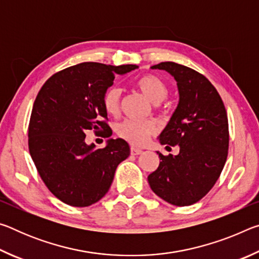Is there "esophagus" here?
Returning <instances> with one entry per match:
<instances>
[{"instance_id": "obj_1", "label": "esophagus", "mask_w": 259, "mask_h": 259, "mask_svg": "<svg viewBox=\"0 0 259 259\" xmlns=\"http://www.w3.org/2000/svg\"><path fill=\"white\" fill-rule=\"evenodd\" d=\"M143 151L142 150H140V148H137V147H131L130 148V153H131V154H133V155H138V154H140V153H142Z\"/></svg>"}]
</instances>
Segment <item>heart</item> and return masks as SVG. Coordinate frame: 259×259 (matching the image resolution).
I'll use <instances>...</instances> for the list:
<instances>
[{"instance_id": "heart-1", "label": "heart", "mask_w": 259, "mask_h": 259, "mask_svg": "<svg viewBox=\"0 0 259 259\" xmlns=\"http://www.w3.org/2000/svg\"><path fill=\"white\" fill-rule=\"evenodd\" d=\"M134 87L142 93L153 104H160L168 98L169 88L161 77L154 74H145L136 78ZM121 91L116 87H109L105 90L102 103L105 112L109 115L116 116L120 112ZM154 133V125L151 122L136 120H125L117 128V135L126 140L131 145L140 146L145 144Z\"/></svg>"}]
</instances>
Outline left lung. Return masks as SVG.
I'll return each mask as SVG.
<instances>
[{
  "instance_id": "8db88e82",
  "label": "left lung",
  "mask_w": 259,
  "mask_h": 259,
  "mask_svg": "<svg viewBox=\"0 0 259 259\" xmlns=\"http://www.w3.org/2000/svg\"><path fill=\"white\" fill-rule=\"evenodd\" d=\"M152 68L164 69L177 81L179 103L160 143L179 145V154L157 152L161 161L148 184L166 202L185 207L202 199L221 176L229 153L227 113L216 88L201 73L174 61Z\"/></svg>"
}]
</instances>
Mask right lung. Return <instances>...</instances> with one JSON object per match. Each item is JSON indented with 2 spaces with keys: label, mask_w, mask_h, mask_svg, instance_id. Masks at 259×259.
I'll return each mask as SVG.
<instances>
[{
  "label": "right lung",
  "mask_w": 259,
  "mask_h": 259,
  "mask_svg": "<svg viewBox=\"0 0 259 259\" xmlns=\"http://www.w3.org/2000/svg\"><path fill=\"white\" fill-rule=\"evenodd\" d=\"M137 65L112 66L87 61L55 73L35 99L28 124V150L43 183L72 207H89L108 192L120 162L130 154L124 139H109L106 147L88 145L93 130L112 135L102 97L116 74Z\"/></svg>",
  "instance_id": "obj_1"
}]
</instances>
